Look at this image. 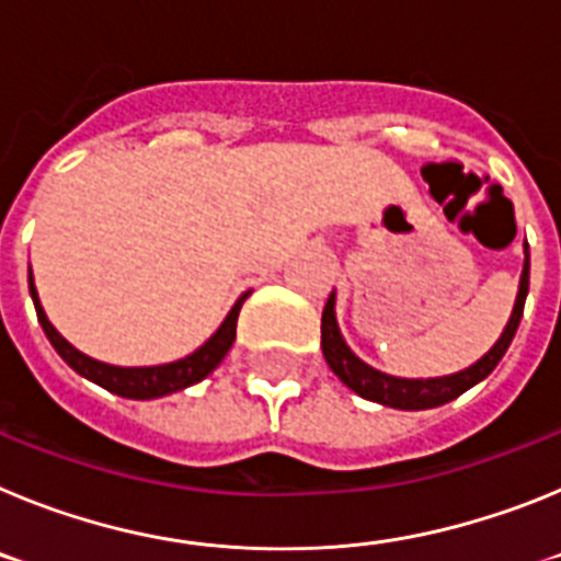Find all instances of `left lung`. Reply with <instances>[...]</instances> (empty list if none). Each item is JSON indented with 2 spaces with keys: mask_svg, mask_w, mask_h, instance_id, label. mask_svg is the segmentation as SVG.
Returning <instances> with one entry per match:
<instances>
[{
  "mask_svg": "<svg viewBox=\"0 0 561 561\" xmlns=\"http://www.w3.org/2000/svg\"><path fill=\"white\" fill-rule=\"evenodd\" d=\"M525 295H528V257H525L523 266V277H519V291H517V304H514L512 320L505 325L503 336L494 342V348L478 359L472 368L460 370V374L453 376H440V379H396V376L379 374L370 365H365L362 359H356L354 351L345 345L342 340L340 329H336L334 320V295L329 297V304L323 309V356L329 362V368L340 376L342 385H348L354 393H359L362 399L379 401L385 408H396V410H430V408H440V404H447V401L458 399L460 393H466L469 388H474L478 381H483L485 376L492 374L497 368V362L503 359V354L512 345L514 334H517L519 317H523V306H525Z\"/></svg>",
  "mask_w": 561,
  "mask_h": 561,
  "instance_id": "1",
  "label": "left lung"
}]
</instances>
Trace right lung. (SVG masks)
<instances>
[{
    "mask_svg": "<svg viewBox=\"0 0 561 561\" xmlns=\"http://www.w3.org/2000/svg\"><path fill=\"white\" fill-rule=\"evenodd\" d=\"M30 295H33V304H36L38 323H42L44 334L53 342V348L58 351L64 362L76 374L87 376L89 381H95L101 388H106L108 393H117L123 399H160V396L176 393L182 388H191L196 381L205 379L216 365L227 356V351L232 348V340H236V323H238V311H241V304L244 297L232 306V311L227 314L225 323L219 325V331L210 336V340L202 345L199 351H193L191 356L180 362H171V365H157V368H114V365H106V362H98L92 356L81 354L78 348H72L44 314L42 304H38L36 286H33V275H30Z\"/></svg>",
    "mask_w": 561,
    "mask_h": 561,
    "instance_id": "1",
    "label": "right lung"
}]
</instances>
